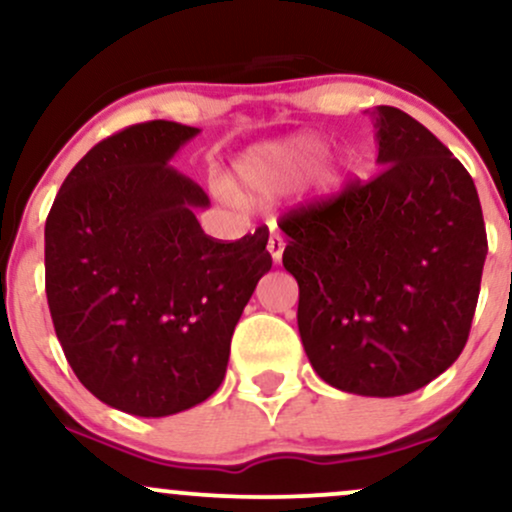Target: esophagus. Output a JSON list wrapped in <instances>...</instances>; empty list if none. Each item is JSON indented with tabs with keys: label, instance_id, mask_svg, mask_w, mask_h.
<instances>
[{
	"label": "esophagus",
	"instance_id": "1",
	"mask_svg": "<svg viewBox=\"0 0 512 512\" xmlns=\"http://www.w3.org/2000/svg\"><path fill=\"white\" fill-rule=\"evenodd\" d=\"M284 238L279 236V233L272 231V236H269V243H267V250L269 255H272L274 262H281V255H284Z\"/></svg>",
	"mask_w": 512,
	"mask_h": 512
}]
</instances>
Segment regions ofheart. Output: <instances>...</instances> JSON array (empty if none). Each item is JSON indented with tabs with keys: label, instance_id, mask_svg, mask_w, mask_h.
<instances>
[{
	"label": "heart",
	"instance_id": "b5f03b06",
	"mask_svg": "<svg viewBox=\"0 0 512 512\" xmlns=\"http://www.w3.org/2000/svg\"><path fill=\"white\" fill-rule=\"evenodd\" d=\"M320 149L322 146L310 137L257 146L236 163L238 185L257 197L279 195L301 178Z\"/></svg>",
	"mask_w": 512,
	"mask_h": 512
}]
</instances>
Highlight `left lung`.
I'll use <instances>...</instances> for the list:
<instances>
[{
  "mask_svg": "<svg viewBox=\"0 0 512 512\" xmlns=\"http://www.w3.org/2000/svg\"><path fill=\"white\" fill-rule=\"evenodd\" d=\"M373 180L281 216L298 281V332L325 383L399 397L448 370L467 344L486 226L467 168L414 117L373 110Z\"/></svg>",
  "mask_w": 512,
  "mask_h": 512,
  "instance_id": "1",
  "label": "left lung"
}]
</instances>
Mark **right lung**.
I'll return each instance as SVG.
<instances>
[{
    "instance_id": "1",
    "label": "right lung",
    "mask_w": 512,
    "mask_h": 512,
    "mask_svg": "<svg viewBox=\"0 0 512 512\" xmlns=\"http://www.w3.org/2000/svg\"><path fill=\"white\" fill-rule=\"evenodd\" d=\"M197 127L168 120L103 139L62 182L45 221V293L69 366L91 395L170 416L219 390L231 337L272 269L269 231L207 236L209 197L170 166Z\"/></svg>"
}]
</instances>
